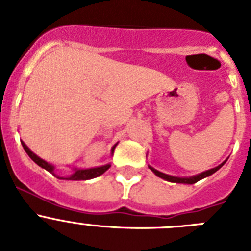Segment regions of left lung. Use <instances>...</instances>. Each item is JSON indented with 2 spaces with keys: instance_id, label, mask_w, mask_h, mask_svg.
Instances as JSON below:
<instances>
[{
  "instance_id": "1",
  "label": "left lung",
  "mask_w": 251,
  "mask_h": 251,
  "mask_svg": "<svg viewBox=\"0 0 251 251\" xmlns=\"http://www.w3.org/2000/svg\"><path fill=\"white\" fill-rule=\"evenodd\" d=\"M225 162H223V163L217 166V167L211 168V170H208V171H205V172H201V174L196 175V176H192V177H175V176H170V175L162 174V172H159V171L154 170V168L151 167V166H148V167H150V170L152 171L153 174L156 175V176L161 177V178L166 179V181H170V182H175V183H187V185H194V183L199 182L200 179L205 178V177L211 176V175L215 174V172H216L217 170H220V168L224 166V163H225Z\"/></svg>"
}]
</instances>
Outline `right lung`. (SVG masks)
I'll use <instances>...</instances> for the list:
<instances>
[{"mask_svg":"<svg viewBox=\"0 0 251 251\" xmlns=\"http://www.w3.org/2000/svg\"><path fill=\"white\" fill-rule=\"evenodd\" d=\"M21 145H22V147H24V150H25V152L28 154V157H30V158L32 159V161H34L35 163H36V165H39L40 167L44 168V170L49 171L50 174H52L55 177H56V178H60V179H72V181H81V179H92V178H95V177L100 176V175H103L104 172H105V171L110 167V165H109V163H108V165L100 166V167L86 168V170H77V168H75L74 174L70 175V176H69V177H60V176H57L56 174H55V166H52V165H51V163H49V162L44 161L43 158H40L39 156H36V154H35V153L32 152V151H31L30 148H28L27 146H26L25 143H24V142H21ZM115 146H117V145L113 146V148H112V154H113V152H114Z\"/></svg>","mask_w":251,"mask_h":251,"instance_id":"right-lung-1","label":"right lung"}]
</instances>
